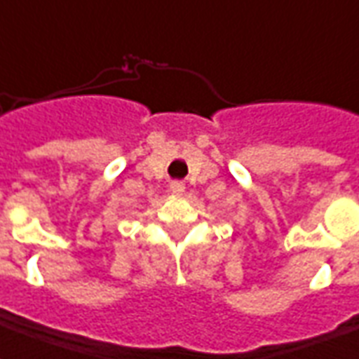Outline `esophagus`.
<instances>
[{"mask_svg":"<svg viewBox=\"0 0 359 359\" xmlns=\"http://www.w3.org/2000/svg\"><path fill=\"white\" fill-rule=\"evenodd\" d=\"M170 191H172V194H176V196H182L183 192H185V185L180 182H172L170 183Z\"/></svg>","mask_w":359,"mask_h":359,"instance_id":"obj_1","label":"esophagus"}]
</instances>
